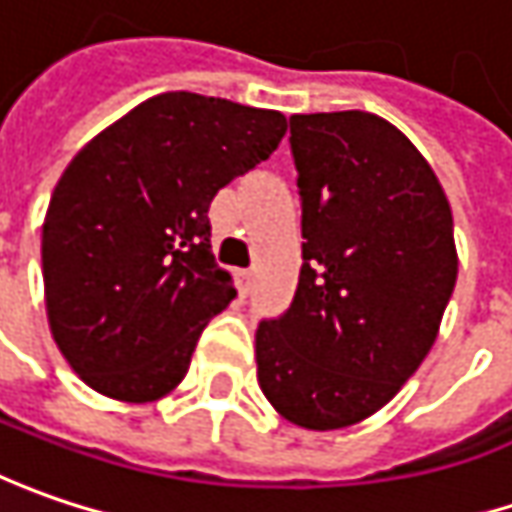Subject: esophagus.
Here are the masks:
<instances>
[{"label": "esophagus", "instance_id": "34e87169", "mask_svg": "<svg viewBox=\"0 0 512 512\" xmlns=\"http://www.w3.org/2000/svg\"><path fill=\"white\" fill-rule=\"evenodd\" d=\"M237 289H240V295H249V289H252V272L249 269L237 272Z\"/></svg>", "mask_w": 512, "mask_h": 512}]
</instances>
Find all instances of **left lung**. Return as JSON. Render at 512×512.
Segmentation results:
<instances>
[{"mask_svg": "<svg viewBox=\"0 0 512 512\" xmlns=\"http://www.w3.org/2000/svg\"><path fill=\"white\" fill-rule=\"evenodd\" d=\"M303 266L255 335L257 384L303 430L389 404L438 338L458 275L450 200L424 154L369 111L295 114Z\"/></svg>", "mask_w": 512, "mask_h": 512, "instance_id": "obj_1", "label": "left lung"}]
</instances>
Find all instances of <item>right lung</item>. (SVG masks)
<instances>
[{
  "label": "right lung",
  "instance_id": "obj_1",
  "mask_svg": "<svg viewBox=\"0 0 512 512\" xmlns=\"http://www.w3.org/2000/svg\"><path fill=\"white\" fill-rule=\"evenodd\" d=\"M286 117L166 91L82 145L42 223L48 326L100 395L160 401L237 295L212 255L214 194L266 160Z\"/></svg>",
  "mask_w": 512,
  "mask_h": 512
}]
</instances>
